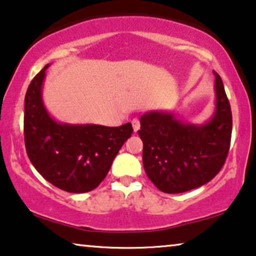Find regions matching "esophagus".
<instances>
[{
  "label": "esophagus",
  "instance_id": "esophagus-1",
  "mask_svg": "<svg viewBox=\"0 0 256 256\" xmlns=\"http://www.w3.org/2000/svg\"><path fill=\"white\" fill-rule=\"evenodd\" d=\"M132 129H134V132H136L140 129V120L138 118H132Z\"/></svg>",
  "mask_w": 256,
  "mask_h": 256
}]
</instances>
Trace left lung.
<instances>
[{"label": "left lung", "mask_w": 256, "mask_h": 256, "mask_svg": "<svg viewBox=\"0 0 256 256\" xmlns=\"http://www.w3.org/2000/svg\"><path fill=\"white\" fill-rule=\"evenodd\" d=\"M216 110L208 122L185 124L169 112H148L140 118L143 166L166 194H182L208 183L222 169L230 150L232 112L216 72Z\"/></svg>", "instance_id": "1"}]
</instances>
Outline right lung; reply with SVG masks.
I'll use <instances>...</instances> for the list:
<instances>
[{
	"label": "right lung",
	"mask_w": 256,
	"mask_h": 256,
	"mask_svg": "<svg viewBox=\"0 0 256 256\" xmlns=\"http://www.w3.org/2000/svg\"><path fill=\"white\" fill-rule=\"evenodd\" d=\"M28 87L24 99V142L30 162L48 182L71 194L92 191L107 176L132 124L120 127L57 122L42 99L45 71Z\"/></svg>",
	"instance_id": "add662e5"
}]
</instances>
